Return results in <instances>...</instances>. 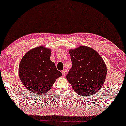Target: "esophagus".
I'll return each mask as SVG.
<instances>
[{
	"mask_svg": "<svg viewBox=\"0 0 126 126\" xmlns=\"http://www.w3.org/2000/svg\"><path fill=\"white\" fill-rule=\"evenodd\" d=\"M62 75L64 76L65 74V71L64 70H63L62 71Z\"/></svg>",
	"mask_w": 126,
	"mask_h": 126,
	"instance_id": "esophagus-1",
	"label": "esophagus"
}]
</instances>
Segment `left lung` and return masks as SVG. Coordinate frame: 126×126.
Masks as SVG:
<instances>
[{
  "label": "left lung",
  "instance_id": "left-lung-1",
  "mask_svg": "<svg viewBox=\"0 0 126 126\" xmlns=\"http://www.w3.org/2000/svg\"><path fill=\"white\" fill-rule=\"evenodd\" d=\"M72 67L66 78L76 93L88 96L97 93L105 81L107 65L99 54L91 47L79 46L69 49Z\"/></svg>",
  "mask_w": 126,
  "mask_h": 126
}]
</instances>
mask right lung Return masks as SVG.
<instances>
[{
  "label": "right lung",
  "mask_w": 126,
  "mask_h": 126,
  "mask_svg": "<svg viewBox=\"0 0 126 126\" xmlns=\"http://www.w3.org/2000/svg\"><path fill=\"white\" fill-rule=\"evenodd\" d=\"M51 49L40 46L25 54L18 68L19 79L28 90L38 95L46 94L62 76L51 61Z\"/></svg>",
  "instance_id": "obj_1"
}]
</instances>
